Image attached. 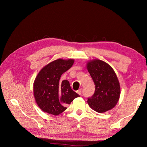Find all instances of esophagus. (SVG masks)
<instances>
[{
  "label": "esophagus",
  "mask_w": 147,
  "mask_h": 147,
  "mask_svg": "<svg viewBox=\"0 0 147 147\" xmlns=\"http://www.w3.org/2000/svg\"><path fill=\"white\" fill-rule=\"evenodd\" d=\"M82 89H79V90L77 91V93L79 95H81L82 94Z\"/></svg>",
  "instance_id": "34e87169"
}]
</instances>
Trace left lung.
<instances>
[{"mask_svg": "<svg viewBox=\"0 0 147 147\" xmlns=\"http://www.w3.org/2000/svg\"><path fill=\"white\" fill-rule=\"evenodd\" d=\"M87 69L95 84V91L88 98L90 107L103 113L116 105L120 96V86L115 71L105 62L99 59L88 62Z\"/></svg>", "mask_w": 147, "mask_h": 147, "instance_id": "8db88e82", "label": "left lung"}]
</instances>
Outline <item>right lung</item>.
Returning a JSON list of instances; mask_svg holds the SVG:
<instances>
[{"label":"right lung","instance_id":"add662e5","mask_svg":"<svg viewBox=\"0 0 147 147\" xmlns=\"http://www.w3.org/2000/svg\"><path fill=\"white\" fill-rule=\"evenodd\" d=\"M74 59H58L49 63L40 71L34 83V93L37 105L42 111L58 115L65 106L79 97L67 80L61 81L63 73L74 64Z\"/></svg>","mask_w":147,"mask_h":147}]
</instances>
